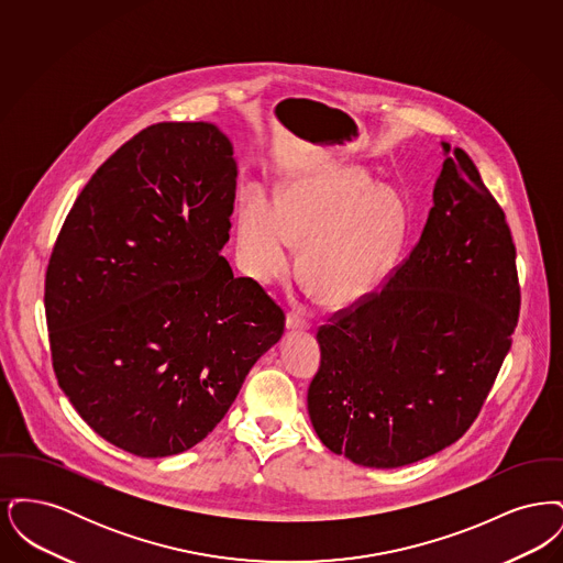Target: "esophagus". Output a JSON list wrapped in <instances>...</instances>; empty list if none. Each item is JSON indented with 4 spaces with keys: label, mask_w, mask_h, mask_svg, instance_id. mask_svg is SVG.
<instances>
[{
    "label": "esophagus",
    "mask_w": 563,
    "mask_h": 563,
    "mask_svg": "<svg viewBox=\"0 0 563 563\" xmlns=\"http://www.w3.org/2000/svg\"><path fill=\"white\" fill-rule=\"evenodd\" d=\"M285 327H287V331H308V329H310V322L301 317V312H295L294 310V312L287 314Z\"/></svg>",
    "instance_id": "1"
}]
</instances>
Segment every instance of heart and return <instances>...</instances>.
Masks as SVG:
<instances>
[{
	"label": "heart",
	"mask_w": 563,
	"mask_h": 563,
	"mask_svg": "<svg viewBox=\"0 0 563 563\" xmlns=\"http://www.w3.org/2000/svg\"><path fill=\"white\" fill-rule=\"evenodd\" d=\"M407 209L397 189L375 186L361 166H321L280 184L276 205L249 194L239 214L242 266L269 285L301 266L324 295L350 306L372 297L399 257Z\"/></svg>",
	"instance_id": "b5f03b06"
}]
</instances>
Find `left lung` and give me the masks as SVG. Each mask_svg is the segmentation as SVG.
I'll use <instances>...</instances> for the list:
<instances>
[{"label": "left lung", "mask_w": 563, "mask_h": 563, "mask_svg": "<svg viewBox=\"0 0 563 563\" xmlns=\"http://www.w3.org/2000/svg\"><path fill=\"white\" fill-rule=\"evenodd\" d=\"M422 236L379 294L317 333L308 413L322 445L399 468L475 422L519 319L515 244L473 161L441 141Z\"/></svg>", "instance_id": "left-lung-1"}]
</instances>
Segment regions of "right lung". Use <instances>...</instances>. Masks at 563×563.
<instances>
[{
  "label": "right lung",
  "mask_w": 563,
  "mask_h": 563,
  "mask_svg": "<svg viewBox=\"0 0 563 563\" xmlns=\"http://www.w3.org/2000/svg\"><path fill=\"white\" fill-rule=\"evenodd\" d=\"M239 166L211 122H162L81 189L46 272L54 374L111 445L164 457L200 443L285 314L221 255Z\"/></svg>",
  "instance_id": "right-lung-1"
}]
</instances>
